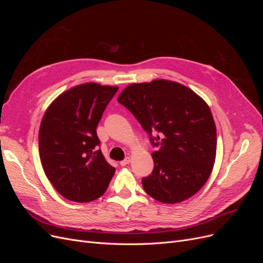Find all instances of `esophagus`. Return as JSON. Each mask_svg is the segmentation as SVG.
Listing matches in <instances>:
<instances>
[{
    "instance_id": "1",
    "label": "esophagus",
    "mask_w": 263,
    "mask_h": 263,
    "mask_svg": "<svg viewBox=\"0 0 263 263\" xmlns=\"http://www.w3.org/2000/svg\"><path fill=\"white\" fill-rule=\"evenodd\" d=\"M130 162V157H126L124 160H122L121 162H119V164H121L122 166H124V165H126V164H128Z\"/></svg>"
}]
</instances>
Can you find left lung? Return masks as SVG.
Instances as JSON below:
<instances>
[{"label":"left lung","instance_id":"left-lung-1","mask_svg":"<svg viewBox=\"0 0 263 263\" xmlns=\"http://www.w3.org/2000/svg\"><path fill=\"white\" fill-rule=\"evenodd\" d=\"M117 101L156 147L154 170L141 179L146 192L174 204L200 191L216 156V126L209 105L189 87L166 80L128 85Z\"/></svg>","mask_w":263,"mask_h":263}]
</instances>
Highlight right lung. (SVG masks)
Returning <instances> with one entry per match:
<instances>
[{
	"instance_id": "right-lung-1",
	"label": "right lung",
	"mask_w": 263,
	"mask_h": 263,
	"mask_svg": "<svg viewBox=\"0 0 263 263\" xmlns=\"http://www.w3.org/2000/svg\"><path fill=\"white\" fill-rule=\"evenodd\" d=\"M117 86L85 83L55 99L38 135L47 178L70 201L86 203L105 193L115 168L103 156L97 127Z\"/></svg>"
}]
</instances>
